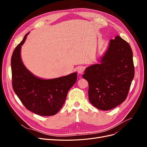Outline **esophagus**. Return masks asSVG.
Returning a JSON list of instances; mask_svg holds the SVG:
<instances>
[{
	"mask_svg": "<svg viewBox=\"0 0 147 147\" xmlns=\"http://www.w3.org/2000/svg\"><path fill=\"white\" fill-rule=\"evenodd\" d=\"M84 70V68L83 67H82V66L78 67V73L79 74H82L83 73Z\"/></svg>",
	"mask_w": 147,
	"mask_h": 147,
	"instance_id": "obj_1",
	"label": "esophagus"
}]
</instances>
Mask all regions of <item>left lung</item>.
Listing matches in <instances>:
<instances>
[{"label":"left lung","mask_w":147,"mask_h":147,"mask_svg":"<svg viewBox=\"0 0 147 147\" xmlns=\"http://www.w3.org/2000/svg\"><path fill=\"white\" fill-rule=\"evenodd\" d=\"M134 74L132 50L116 36L110 40L101 64L88 67L83 75L89 83V101L101 110L116 107L126 99Z\"/></svg>","instance_id":"8db88e82"}]
</instances>
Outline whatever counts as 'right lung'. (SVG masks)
<instances>
[{"label":"right lung","instance_id":"1","mask_svg":"<svg viewBox=\"0 0 147 147\" xmlns=\"http://www.w3.org/2000/svg\"><path fill=\"white\" fill-rule=\"evenodd\" d=\"M29 33L15 48L11 57L12 84L26 109L43 116L56 114L65 102L68 92L78 79L76 73L49 80L39 79L23 64L20 51Z\"/></svg>","mask_w":147,"mask_h":147}]
</instances>
